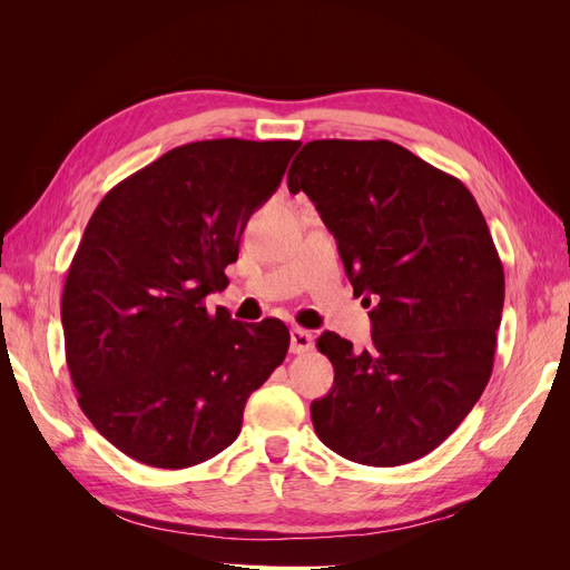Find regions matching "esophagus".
<instances>
[{
    "label": "esophagus",
    "instance_id": "esophagus-1",
    "mask_svg": "<svg viewBox=\"0 0 570 570\" xmlns=\"http://www.w3.org/2000/svg\"><path fill=\"white\" fill-rule=\"evenodd\" d=\"M314 350V335L304 331V327H292L289 331V352L292 354H304Z\"/></svg>",
    "mask_w": 570,
    "mask_h": 570
}]
</instances>
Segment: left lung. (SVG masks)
Instances as JSON below:
<instances>
[{"instance_id":"obj_1","label":"left lung","mask_w":570,"mask_h":570,"mask_svg":"<svg viewBox=\"0 0 570 570\" xmlns=\"http://www.w3.org/2000/svg\"><path fill=\"white\" fill-rule=\"evenodd\" d=\"M337 239L373 323V347L335 333L318 352L333 390L312 402L325 446L366 465L416 461L450 438L485 390L504 268L459 178L390 140L306 142L287 174Z\"/></svg>"}]
</instances>
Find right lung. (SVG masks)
<instances>
[{
  "label": "right lung",
  "mask_w": 570,
  "mask_h": 570,
  "mask_svg": "<svg viewBox=\"0 0 570 570\" xmlns=\"http://www.w3.org/2000/svg\"><path fill=\"white\" fill-rule=\"evenodd\" d=\"M302 142H189L111 187L61 297L78 404L116 450L189 469L226 450L254 390L278 368L283 321H233L204 299L228 285L249 216Z\"/></svg>",
  "instance_id": "1"
}]
</instances>
